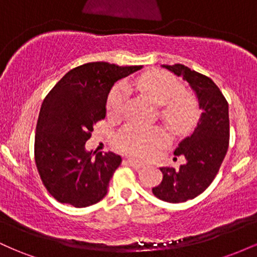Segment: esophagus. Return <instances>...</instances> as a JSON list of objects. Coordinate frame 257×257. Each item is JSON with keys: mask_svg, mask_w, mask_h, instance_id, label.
Returning a JSON list of instances; mask_svg holds the SVG:
<instances>
[{"mask_svg": "<svg viewBox=\"0 0 257 257\" xmlns=\"http://www.w3.org/2000/svg\"><path fill=\"white\" fill-rule=\"evenodd\" d=\"M125 163L128 164V166H131L132 168H134V169H140V168L144 167L143 163H139V162L133 161V159H126Z\"/></svg>", "mask_w": 257, "mask_h": 257, "instance_id": "34e87169", "label": "esophagus"}]
</instances>
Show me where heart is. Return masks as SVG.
Here are the masks:
<instances>
[{
    "label": "heart",
    "mask_w": 257,
    "mask_h": 257,
    "mask_svg": "<svg viewBox=\"0 0 257 257\" xmlns=\"http://www.w3.org/2000/svg\"><path fill=\"white\" fill-rule=\"evenodd\" d=\"M137 85L144 93L162 106V114L174 131L187 132L196 124L199 106L192 94L184 91V85L178 78L163 71H150L137 79ZM128 88L118 84L112 89L107 100L110 116H119L123 112ZM167 141L163 129L146 128L137 124L125 126L117 137V146L133 158L145 161L155 157Z\"/></svg>",
    "instance_id": "b5f03b06"
}]
</instances>
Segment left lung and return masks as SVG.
I'll use <instances>...</instances> for the list:
<instances>
[{
    "label": "left lung",
    "instance_id": "8db88e82",
    "mask_svg": "<svg viewBox=\"0 0 257 257\" xmlns=\"http://www.w3.org/2000/svg\"><path fill=\"white\" fill-rule=\"evenodd\" d=\"M162 67L188 82L202 111L192 134L180 141L174 152L175 156H185L186 164L179 169L162 167L163 180L152 188L157 198L181 203L204 192L219 172L228 150V104L219 87L202 73L181 64Z\"/></svg>",
    "mask_w": 257,
    "mask_h": 257
}]
</instances>
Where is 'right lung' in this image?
<instances>
[{"instance_id": "1", "label": "right lung", "mask_w": 257, "mask_h": 257, "mask_svg": "<svg viewBox=\"0 0 257 257\" xmlns=\"http://www.w3.org/2000/svg\"><path fill=\"white\" fill-rule=\"evenodd\" d=\"M143 66L96 61L75 67L49 91L41 106L35 135V161L48 192L76 208L95 204L122 158L85 150L94 124L106 116V102L118 79Z\"/></svg>"}]
</instances>
